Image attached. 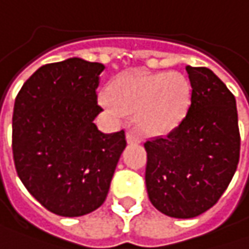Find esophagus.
Returning a JSON list of instances; mask_svg holds the SVG:
<instances>
[{
    "label": "esophagus",
    "mask_w": 249,
    "mask_h": 249,
    "mask_svg": "<svg viewBox=\"0 0 249 249\" xmlns=\"http://www.w3.org/2000/svg\"><path fill=\"white\" fill-rule=\"evenodd\" d=\"M126 140H127L129 144H136V143H140L142 142V139L134 133V132H127L126 133Z\"/></svg>",
    "instance_id": "1"
}]
</instances>
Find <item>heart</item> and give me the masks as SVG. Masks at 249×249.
<instances>
[{
  "label": "heart",
  "mask_w": 249,
  "mask_h": 249,
  "mask_svg": "<svg viewBox=\"0 0 249 249\" xmlns=\"http://www.w3.org/2000/svg\"><path fill=\"white\" fill-rule=\"evenodd\" d=\"M191 96L190 82L178 72L127 71L100 92V105L116 117L136 113L137 126L149 134H166L186 117Z\"/></svg>",
  "instance_id": "1"
}]
</instances>
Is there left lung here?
I'll list each match as a JSON object with an SVG mask.
<instances>
[{"label":"left lung","mask_w":249,"mask_h":249,"mask_svg":"<svg viewBox=\"0 0 249 249\" xmlns=\"http://www.w3.org/2000/svg\"><path fill=\"white\" fill-rule=\"evenodd\" d=\"M191 105L166 137L147 140L146 187L151 204L174 218H193L215 204L240 160L234 95L208 68L187 66Z\"/></svg>","instance_id":"8db88e82"}]
</instances>
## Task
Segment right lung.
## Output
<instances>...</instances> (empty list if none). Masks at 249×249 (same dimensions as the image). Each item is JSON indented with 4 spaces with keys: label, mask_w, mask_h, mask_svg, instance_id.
Returning <instances> with one entry per match:
<instances>
[{
    "label": "right lung",
    "mask_w": 249,
    "mask_h": 249,
    "mask_svg": "<svg viewBox=\"0 0 249 249\" xmlns=\"http://www.w3.org/2000/svg\"><path fill=\"white\" fill-rule=\"evenodd\" d=\"M105 65L69 58L41 66L21 88L12 115L14 163L46 210L80 217L105 203L124 130L102 133L96 89Z\"/></svg>",
    "instance_id": "add662e5"
}]
</instances>
